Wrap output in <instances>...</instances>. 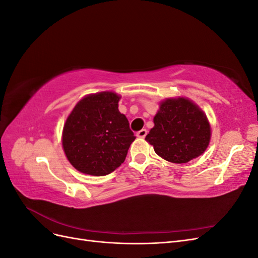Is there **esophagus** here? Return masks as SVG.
Wrapping results in <instances>:
<instances>
[{
  "instance_id": "34e87169",
  "label": "esophagus",
  "mask_w": 258,
  "mask_h": 258,
  "mask_svg": "<svg viewBox=\"0 0 258 258\" xmlns=\"http://www.w3.org/2000/svg\"><path fill=\"white\" fill-rule=\"evenodd\" d=\"M146 135H147V130H146V129H142V130H140V131L138 132L137 137H138V138H145Z\"/></svg>"
}]
</instances>
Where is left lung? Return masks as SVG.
I'll return each instance as SVG.
<instances>
[{
  "label": "left lung",
  "instance_id": "obj_1",
  "mask_svg": "<svg viewBox=\"0 0 258 258\" xmlns=\"http://www.w3.org/2000/svg\"><path fill=\"white\" fill-rule=\"evenodd\" d=\"M154 123L145 140L154 146L156 154L170 162H188L209 145V121L204 112L188 99L163 101Z\"/></svg>",
  "mask_w": 258,
  "mask_h": 258
}]
</instances>
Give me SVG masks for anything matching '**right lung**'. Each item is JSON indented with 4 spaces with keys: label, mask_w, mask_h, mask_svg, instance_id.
Instances as JSON below:
<instances>
[{
    "label": "right lung",
    "mask_w": 258,
    "mask_h": 258,
    "mask_svg": "<svg viewBox=\"0 0 258 258\" xmlns=\"http://www.w3.org/2000/svg\"><path fill=\"white\" fill-rule=\"evenodd\" d=\"M118 101L114 92L96 93L82 99L68 117L62 145L71 165L85 174H110L126 159L135 141Z\"/></svg>",
    "instance_id": "add662e5"
}]
</instances>
